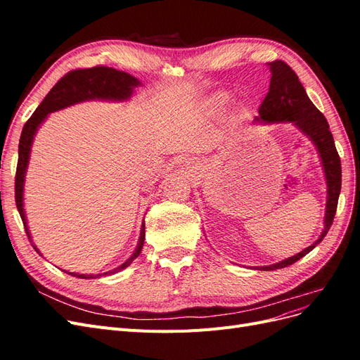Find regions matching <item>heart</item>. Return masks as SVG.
<instances>
[{
	"mask_svg": "<svg viewBox=\"0 0 360 360\" xmlns=\"http://www.w3.org/2000/svg\"><path fill=\"white\" fill-rule=\"evenodd\" d=\"M228 101L226 93H217L210 99V108L213 111H221Z\"/></svg>",
	"mask_w": 360,
	"mask_h": 360,
	"instance_id": "obj_1",
	"label": "heart"
}]
</instances>
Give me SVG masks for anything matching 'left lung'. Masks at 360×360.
Returning a JSON list of instances; mask_svg holds the SVG:
<instances>
[{"mask_svg":"<svg viewBox=\"0 0 360 360\" xmlns=\"http://www.w3.org/2000/svg\"><path fill=\"white\" fill-rule=\"evenodd\" d=\"M267 66L271 73L269 93L259 106L258 117L254 118V123H292L296 126L317 147L323 163L326 183H328V202H326L324 228L321 236L311 246L304 248L302 252L282 259L276 264L259 267L261 270H276L291 266L302 257L309 254L328 234L341 192V159L336 151L328 120L309 101L297 75L287 63L281 60L267 63Z\"/></svg>","mask_w":360,"mask_h":360,"instance_id":"1","label":"left lung"}]
</instances>
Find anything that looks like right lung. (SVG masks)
<instances>
[{"label": "right lung", "mask_w": 360, "mask_h": 360, "mask_svg": "<svg viewBox=\"0 0 360 360\" xmlns=\"http://www.w3.org/2000/svg\"><path fill=\"white\" fill-rule=\"evenodd\" d=\"M138 85H141V82L135 78V76L129 75L126 72L115 70L112 68L97 66L91 69L72 70L66 76H63V78L52 86V90L37 106L34 114L28 118V122L25 123L19 139V158H18L16 180H15V200H16L18 212L20 217H22V222H24L30 242H31V234L28 230L27 216L24 210V183H25V174L28 168V162H30L32 139H34V135L37 134L40 124L45 122L48 114L64 110V108L79 103V102L96 101V99L112 101V102L127 101L130 99V96L134 93V89H136ZM144 238H146V224L143 222V225H141L138 246L134 250V254L130 255L122 266H118L110 271H105V274H101V275H79V274H73V271H68V274L82 279H93L103 275H114L117 271L123 270L127 266L132 264V261L141 254V249L144 246ZM32 248L39 252V249L36 248L34 243H32Z\"/></svg>", "instance_id": "obj_1"}]
</instances>
